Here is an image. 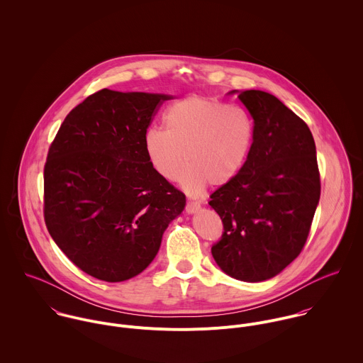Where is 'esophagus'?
Segmentation results:
<instances>
[{"instance_id":"34e87169","label":"esophagus","mask_w":363,"mask_h":363,"mask_svg":"<svg viewBox=\"0 0 363 363\" xmlns=\"http://www.w3.org/2000/svg\"><path fill=\"white\" fill-rule=\"evenodd\" d=\"M200 208H201L200 203H196V201H189V203L186 204V212H187V213H196V212H197Z\"/></svg>"}]
</instances>
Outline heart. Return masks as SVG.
<instances>
[{
	"instance_id": "obj_1",
	"label": "heart",
	"mask_w": 363,
	"mask_h": 363,
	"mask_svg": "<svg viewBox=\"0 0 363 363\" xmlns=\"http://www.w3.org/2000/svg\"><path fill=\"white\" fill-rule=\"evenodd\" d=\"M164 127L144 134L150 164L164 180H174L184 157L187 166L179 176L180 187L200 196L208 184L223 186L243 169L255 141L250 114L215 98L189 96L167 107Z\"/></svg>"
}]
</instances>
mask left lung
<instances>
[{
  "label": "left lung",
  "mask_w": 363,
  "mask_h": 363,
  "mask_svg": "<svg viewBox=\"0 0 363 363\" xmlns=\"http://www.w3.org/2000/svg\"><path fill=\"white\" fill-rule=\"evenodd\" d=\"M238 98L255 120V141L240 173L211 194L208 204L223 223L211 253L229 277L261 282L301 255L320 200V173L301 117L262 91Z\"/></svg>",
  "instance_id": "8db88e82"
}]
</instances>
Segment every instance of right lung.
<instances>
[{
	"label": "right lung",
	"instance_id": "add662e5",
	"mask_svg": "<svg viewBox=\"0 0 363 363\" xmlns=\"http://www.w3.org/2000/svg\"><path fill=\"white\" fill-rule=\"evenodd\" d=\"M170 95L102 89L62 121L45 164V222L84 272L121 282L155 259L186 196L162 179L144 134Z\"/></svg>",
	"mask_w": 363,
	"mask_h": 363
}]
</instances>
